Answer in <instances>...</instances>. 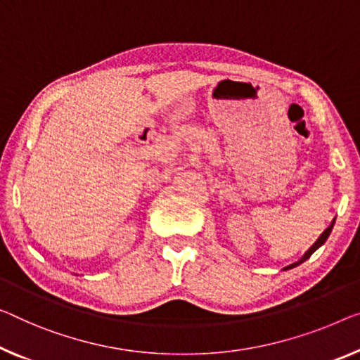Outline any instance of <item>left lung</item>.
<instances>
[{"label":"left lung","mask_w":360,"mask_h":360,"mask_svg":"<svg viewBox=\"0 0 360 360\" xmlns=\"http://www.w3.org/2000/svg\"><path fill=\"white\" fill-rule=\"evenodd\" d=\"M333 224H335V219H333V223H331V224H330V226H328V228H326V229H325V231L320 234V238H319L317 240H315V244L312 245V248H310V249H309L307 252H305V254H304V257H302V259H300L299 262H296V264H291V265H289V266H286V268H284V270H289V268H294V266H297V265H300V264H302V262H305V260H307V259H309V257H310V255H312V254H314V252H315V250H317V249L320 248V245H323V244H325V240H326V239H328V236H330V233H331V229H333Z\"/></svg>","instance_id":"1"}]
</instances>
